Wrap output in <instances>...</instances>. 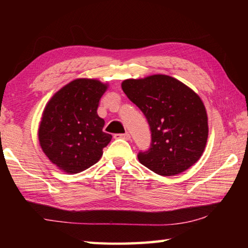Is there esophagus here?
<instances>
[{"mask_svg":"<svg viewBox=\"0 0 248 248\" xmlns=\"http://www.w3.org/2000/svg\"><path fill=\"white\" fill-rule=\"evenodd\" d=\"M115 139L129 140L130 139V134L129 133H118V134H115Z\"/></svg>","mask_w":248,"mask_h":248,"instance_id":"obj_1","label":"esophagus"}]
</instances>
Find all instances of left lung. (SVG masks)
Segmentation results:
<instances>
[{"mask_svg": "<svg viewBox=\"0 0 248 248\" xmlns=\"http://www.w3.org/2000/svg\"><path fill=\"white\" fill-rule=\"evenodd\" d=\"M121 87L143 112L151 130L150 148L138 153L141 164L162 176L177 175L194 165L208 139V117L199 96L163 74L125 79Z\"/></svg>", "mask_w": 248, "mask_h": 248, "instance_id": "8db88e82", "label": "left lung"}]
</instances>
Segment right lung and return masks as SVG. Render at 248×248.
Instances as JSON below:
<instances>
[{
    "label": "right lung",
    "instance_id": "1",
    "mask_svg": "<svg viewBox=\"0 0 248 248\" xmlns=\"http://www.w3.org/2000/svg\"><path fill=\"white\" fill-rule=\"evenodd\" d=\"M106 89L97 79H74L45 108L38 131L41 149L65 173H79L97 163L111 140L97 115Z\"/></svg>",
    "mask_w": 248,
    "mask_h": 248
}]
</instances>
